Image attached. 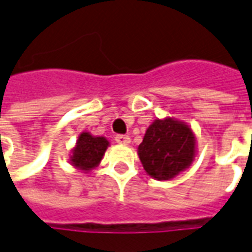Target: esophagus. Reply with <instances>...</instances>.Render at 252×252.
<instances>
[{"mask_svg": "<svg viewBox=\"0 0 252 252\" xmlns=\"http://www.w3.org/2000/svg\"><path fill=\"white\" fill-rule=\"evenodd\" d=\"M115 141L119 142V144H123V145H126V144H129L130 138L129 136H126V134H118L116 137H115Z\"/></svg>", "mask_w": 252, "mask_h": 252, "instance_id": "obj_1", "label": "esophagus"}]
</instances>
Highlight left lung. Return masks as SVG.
Returning a JSON list of instances; mask_svg holds the SVG:
<instances>
[{
  "label": "left lung",
  "instance_id": "8db88e82",
  "mask_svg": "<svg viewBox=\"0 0 252 252\" xmlns=\"http://www.w3.org/2000/svg\"><path fill=\"white\" fill-rule=\"evenodd\" d=\"M138 157L150 176L172 179L193 161L195 136L188 126L174 119L156 120L138 146Z\"/></svg>",
  "mask_w": 252,
  "mask_h": 252
}]
</instances>
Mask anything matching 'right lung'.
<instances>
[{"mask_svg": "<svg viewBox=\"0 0 252 252\" xmlns=\"http://www.w3.org/2000/svg\"><path fill=\"white\" fill-rule=\"evenodd\" d=\"M107 146L108 141L104 137H94L84 132L80 134L76 148L73 149L72 163L80 170L89 171L102 161Z\"/></svg>", "mask_w": 252, "mask_h": 252, "instance_id": "add662e5", "label": "right lung"}]
</instances>
